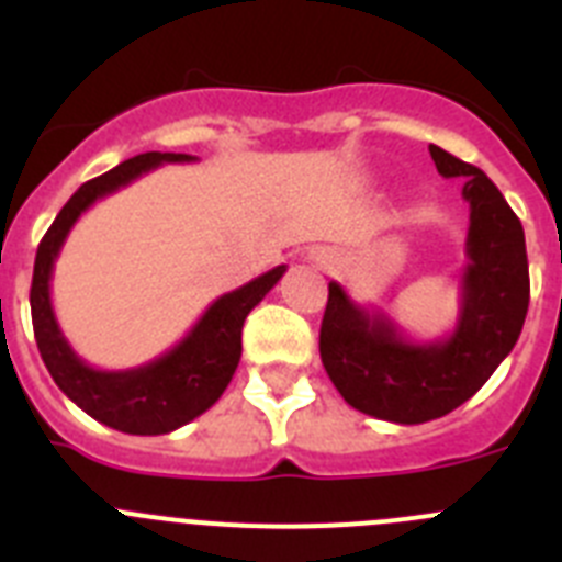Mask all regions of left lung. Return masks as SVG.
Masks as SVG:
<instances>
[{"mask_svg": "<svg viewBox=\"0 0 562 562\" xmlns=\"http://www.w3.org/2000/svg\"><path fill=\"white\" fill-rule=\"evenodd\" d=\"M441 177H464L470 205L459 324L448 337L416 342L385 312L357 306L337 281L321 324V360L351 408L396 425L439 419L498 369L524 329L529 261L520 220L481 168L430 146Z\"/></svg>", "mask_w": 562, "mask_h": 562, "instance_id": "8db88e82", "label": "left lung"}]
</instances>
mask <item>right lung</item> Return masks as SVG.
<instances>
[{"instance_id": "add662e5", "label": "right lung", "mask_w": 562, "mask_h": 562, "mask_svg": "<svg viewBox=\"0 0 562 562\" xmlns=\"http://www.w3.org/2000/svg\"><path fill=\"white\" fill-rule=\"evenodd\" d=\"M191 154L146 151L83 182L44 233L33 267L30 312L38 351L58 389L92 419L132 436H160L205 414L233 380L241 357V326L252 306L278 284L286 265L216 297L191 331L157 360L126 371H101L72 351L49 301V278L69 231L87 207L162 162H191Z\"/></svg>"}]
</instances>
